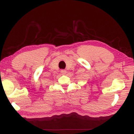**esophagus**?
Wrapping results in <instances>:
<instances>
[{
	"label": "esophagus",
	"instance_id": "esophagus-1",
	"mask_svg": "<svg viewBox=\"0 0 134 134\" xmlns=\"http://www.w3.org/2000/svg\"><path fill=\"white\" fill-rule=\"evenodd\" d=\"M66 72H67L66 70H61V73L62 74H65Z\"/></svg>",
	"mask_w": 134,
	"mask_h": 134
}]
</instances>
